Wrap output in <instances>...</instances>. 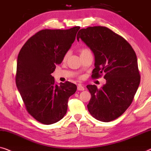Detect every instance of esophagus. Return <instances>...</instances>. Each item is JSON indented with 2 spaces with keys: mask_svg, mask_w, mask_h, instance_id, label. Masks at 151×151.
<instances>
[{
  "mask_svg": "<svg viewBox=\"0 0 151 151\" xmlns=\"http://www.w3.org/2000/svg\"><path fill=\"white\" fill-rule=\"evenodd\" d=\"M77 90L78 91H83L85 90V88L83 86H81V85H78L77 86Z\"/></svg>",
  "mask_w": 151,
  "mask_h": 151,
  "instance_id": "esophagus-1",
  "label": "esophagus"
}]
</instances>
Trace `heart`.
Listing matches in <instances>:
<instances>
[{
  "label": "heart",
  "mask_w": 151,
  "mask_h": 151,
  "mask_svg": "<svg viewBox=\"0 0 151 151\" xmlns=\"http://www.w3.org/2000/svg\"><path fill=\"white\" fill-rule=\"evenodd\" d=\"M90 50H89L88 48H82V49L80 50V54H83V53H86V52H90ZM68 53H66L64 55V59H66L68 58Z\"/></svg>",
  "instance_id": "b5f03b06"
}]
</instances>
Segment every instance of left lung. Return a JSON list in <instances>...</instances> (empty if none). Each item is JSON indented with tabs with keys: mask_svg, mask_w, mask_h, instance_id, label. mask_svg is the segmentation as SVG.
<instances>
[{
	"mask_svg": "<svg viewBox=\"0 0 151 151\" xmlns=\"http://www.w3.org/2000/svg\"><path fill=\"white\" fill-rule=\"evenodd\" d=\"M92 50L95 68L92 77L105 74L106 83L98 89L88 85L91 94L88 109L96 120L108 122L122 115L132 103L140 75L136 54L126 40L105 27L82 29L76 36Z\"/></svg>",
	"mask_w": 151,
	"mask_h": 151,
	"instance_id": "obj_1",
	"label": "left lung"
}]
</instances>
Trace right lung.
<instances>
[{
  "instance_id": "obj_1",
  "label": "right lung",
  "mask_w": 151,
  "mask_h": 151,
  "mask_svg": "<svg viewBox=\"0 0 151 151\" xmlns=\"http://www.w3.org/2000/svg\"><path fill=\"white\" fill-rule=\"evenodd\" d=\"M79 29L40 31L27 40L18 54L17 88L28 113L44 124L63 118L69 97L76 90V85L69 81L55 84L51 74L62 62Z\"/></svg>"
}]
</instances>
